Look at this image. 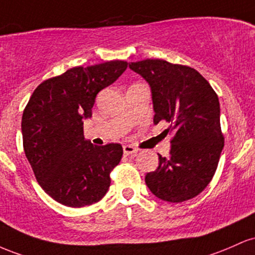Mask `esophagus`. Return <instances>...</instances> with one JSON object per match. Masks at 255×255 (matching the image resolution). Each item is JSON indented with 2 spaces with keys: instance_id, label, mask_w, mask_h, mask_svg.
Here are the masks:
<instances>
[{
  "instance_id": "obj_1",
  "label": "esophagus",
  "mask_w": 255,
  "mask_h": 255,
  "mask_svg": "<svg viewBox=\"0 0 255 255\" xmlns=\"http://www.w3.org/2000/svg\"><path fill=\"white\" fill-rule=\"evenodd\" d=\"M123 150H124L125 155H133V154H136L137 151H138L135 147H132V145H128V144H125L124 147H123Z\"/></svg>"
}]
</instances>
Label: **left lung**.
<instances>
[{
	"mask_svg": "<svg viewBox=\"0 0 255 255\" xmlns=\"http://www.w3.org/2000/svg\"><path fill=\"white\" fill-rule=\"evenodd\" d=\"M128 67L149 84L154 123L166 120L174 130L170 156L158 154V168L145 174V184L164 201L193 199L213 178L224 147L218 96L188 66L147 59Z\"/></svg>",
	"mask_w": 255,
	"mask_h": 255,
	"instance_id": "left-lung-1",
	"label": "left lung"
}]
</instances>
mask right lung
I'll list each match as a JSON object with an SVG mask.
<instances>
[{
  "instance_id": "1",
  "label": "right lung",
  "mask_w": 255,
  "mask_h": 255,
  "mask_svg": "<svg viewBox=\"0 0 255 255\" xmlns=\"http://www.w3.org/2000/svg\"><path fill=\"white\" fill-rule=\"evenodd\" d=\"M127 67L120 60L73 67L43 82L30 97L21 119L24 150L37 182L59 204L84 207L108 191L123 147L94 145L84 138L83 124L93 116L97 94Z\"/></svg>"
}]
</instances>
